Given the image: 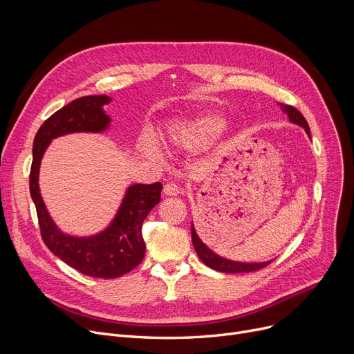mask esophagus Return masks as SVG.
Wrapping results in <instances>:
<instances>
[{
  "label": "esophagus",
  "instance_id": "obj_1",
  "mask_svg": "<svg viewBox=\"0 0 354 354\" xmlns=\"http://www.w3.org/2000/svg\"><path fill=\"white\" fill-rule=\"evenodd\" d=\"M180 192V187L175 182H167L163 187V194L167 196H174L178 195Z\"/></svg>",
  "mask_w": 354,
  "mask_h": 354
}]
</instances>
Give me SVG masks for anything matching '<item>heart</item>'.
I'll list each match as a JSON object with an SVG mask.
<instances>
[{
    "label": "heart",
    "mask_w": 354,
    "mask_h": 354,
    "mask_svg": "<svg viewBox=\"0 0 354 354\" xmlns=\"http://www.w3.org/2000/svg\"><path fill=\"white\" fill-rule=\"evenodd\" d=\"M224 126V119L219 113H205L194 119L180 120L167 127L166 142L180 151H198L207 147ZM147 152H155L151 142H146Z\"/></svg>",
    "instance_id": "heart-1"
}]
</instances>
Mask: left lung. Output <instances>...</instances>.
Listing matches in <instances>:
<instances>
[{
  "instance_id": "8db88e82",
  "label": "left lung",
  "mask_w": 354,
  "mask_h": 354,
  "mask_svg": "<svg viewBox=\"0 0 354 354\" xmlns=\"http://www.w3.org/2000/svg\"><path fill=\"white\" fill-rule=\"evenodd\" d=\"M281 107V110L284 113H287L288 119L291 123L294 124H299L301 127L306 129L307 135L310 136V127L307 120L304 119V116L300 113L299 110L292 106L284 104V103H278ZM191 234H192V244L194 248L198 254V257L201 258V261L208 266L209 268L215 270V271H221V272H251V271H257V270H261L264 267H267L271 261H264V263H238V261H231V259H227L224 257H219L218 254H215L214 251H211L205 244L202 243L201 238L198 236L194 225L191 227Z\"/></svg>"
}]
</instances>
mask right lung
<instances>
[{
    "mask_svg": "<svg viewBox=\"0 0 354 354\" xmlns=\"http://www.w3.org/2000/svg\"><path fill=\"white\" fill-rule=\"evenodd\" d=\"M110 100L107 96H84L51 115L35 133L30 171V194L44 244L67 266L96 278H118L142 263L146 250L142 224L160 201L162 183L132 185L104 231L91 236H73L60 231L51 219L40 194L39 172L43 155L53 139L77 132H104L110 118L103 106Z\"/></svg>",
    "mask_w": 354,
    "mask_h": 354,
    "instance_id": "right-lung-1",
    "label": "right lung"
}]
</instances>
